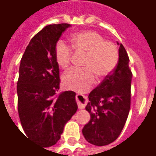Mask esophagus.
<instances>
[{"mask_svg":"<svg viewBox=\"0 0 156 156\" xmlns=\"http://www.w3.org/2000/svg\"><path fill=\"white\" fill-rule=\"evenodd\" d=\"M76 101L78 104V106L79 108H83L88 103V98L83 94H77L76 95Z\"/></svg>","mask_w":156,"mask_h":156,"instance_id":"34e87169","label":"esophagus"}]
</instances>
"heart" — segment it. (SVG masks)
Masks as SVG:
<instances>
[{
	"instance_id": "b5f03b06",
	"label": "heart",
	"mask_w": 156,
	"mask_h": 156,
	"mask_svg": "<svg viewBox=\"0 0 156 156\" xmlns=\"http://www.w3.org/2000/svg\"><path fill=\"white\" fill-rule=\"evenodd\" d=\"M72 48L77 52L86 53L83 69L72 68L62 76V84L71 90L83 93L91 88L94 74L98 78L108 76L117 65L119 52L114 43L94 31H83L70 37ZM55 59L59 67L66 68L70 63L71 48L64 41L59 40L55 46Z\"/></svg>"
}]
</instances>
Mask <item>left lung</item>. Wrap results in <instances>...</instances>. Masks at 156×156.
Listing matches in <instances>:
<instances>
[{
  "label": "left lung",
  "mask_w": 156,
  "mask_h": 156,
  "mask_svg": "<svg viewBox=\"0 0 156 156\" xmlns=\"http://www.w3.org/2000/svg\"><path fill=\"white\" fill-rule=\"evenodd\" d=\"M117 44L119 49L116 68L89 94L85 108L90 114V120L83 129V134L88 142L97 146L107 145L119 136L130 108L129 59L124 46Z\"/></svg>",
  "instance_id": "obj_1"
}]
</instances>
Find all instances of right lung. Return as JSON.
Here are the masks:
<instances>
[{"label":"right lung","instance_id":"right-lung-1","mask_svg":"<svg viewBox=\"0 0 156 156\" xmlns=\"http://www.w3.org/2000/svg\"><path fill=\"white\" fill-rule=\"evenodd\" d=\"M70 24L48 25L36 34L22 56L17 82L18 114L26 137L43 147L54 145L65 124L74 115L76 94H58L59 66L55 46Z\"/></svg>","mask_w":156,"mask_h":156}]
</instances>
